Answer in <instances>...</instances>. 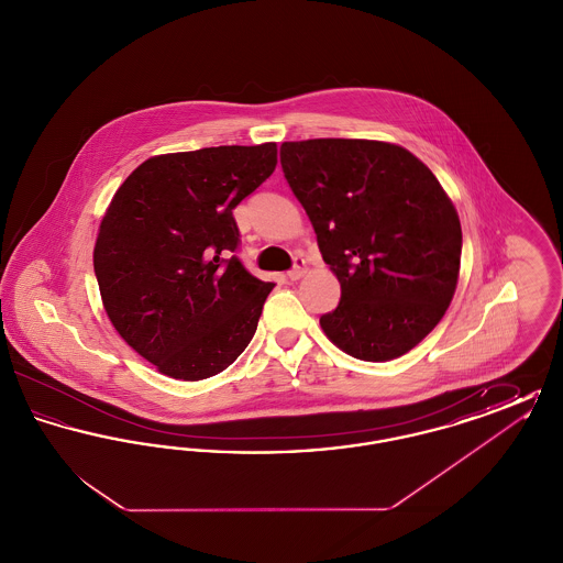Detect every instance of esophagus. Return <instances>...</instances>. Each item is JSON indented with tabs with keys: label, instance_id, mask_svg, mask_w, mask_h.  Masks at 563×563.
<instances>
[{
	"label": "esophagus",
	"instance_id": "obj_1",
	"mask_svg": "<svg viewBox=\"0 0 563 563\" xmlns=\"http://www.w3.org/2000/svg\"><path fill=\"white\" fill-rule=\"evenodd\" d=\"M308 272V266H306V260H301V257H297L295 260V268L289 269L287 272V276H289V280H299L303 274Z\"/></svg>",
	"mask_w": 563,
	"mask_h": 563
}]
</instances>
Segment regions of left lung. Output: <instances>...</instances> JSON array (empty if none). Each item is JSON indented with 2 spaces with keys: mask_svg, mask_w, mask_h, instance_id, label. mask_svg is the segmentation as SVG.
<instances>
[{
  "mask_svg": "<svg viewBox=\"0 0 563 563\" xmlns=\"http://www.w3.org/2000/svg\"><path fill=\"white\" fill-rule=\"evenodd\" d=\"M280 164L342 287L324 335L372 363L418 346L452 303L462 255L457 211L429 166L369 139L285 141Z\"/></svg>",
  "mask_w": 563,
  "mask_h": 563,
  "instance_id": "left-lung-1",
  "label": "left lung"
}]
</instances>
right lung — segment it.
I'll return each mask as SVG.
<instances>
[{
    "instance_id": "1",
    "label": "right lung",
    "mask_w": 563,
    "mask_h": 563,
    "mask_svg": "<svg viewBox=\"0 0 563 563\" xmlns=\"http://www.w3.org/2000/svg\"><path fill=\"white\" fill-rule=\"evenodd\" d=\"M276 143L219 145L139 164L95 242L103 308L161 374L198 382L228 369L255 335L274 283L232 255V211L276 168Z\"/></svg>"
}]
</instances>
